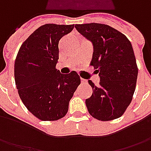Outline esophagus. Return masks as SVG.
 Listing matches in <instances>:
<instances>
[{"mask_svg": "<svg viewBox=\"0 0 151 151\" xmlns=\"http://www.w3.org/2000/svg\"><path fill=\"white\" fill-rule=\"evenodd\" d=\"M81 83L82 84H86L87 83V81H86V80H84V79H81Z\"/></svg>", "mask_w": 151, "mask_h": 151, "instance_id": "obj_1", "label": "esophagus"}]
</instances>
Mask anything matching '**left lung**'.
Listing matches in <instances>:
<instances>
[{
    "mask_svg": "<svg viewBox=\"0 0 151 151\" xmlns=\"http://www.w3.org/2000/svg\"><path fill=\"white\" fill-rule=\"evenodd\" d=\"M75 27L93 45L91 65L100 77L99 86L91 81L92 95L86 100L95 119H119L130 104L135 91L138 67L130 41L112 27L101 23L76 24Z\"/></svg>",
    "mask_w": 151,
    "mask_h": 151,
    "instance_id": "1",
    "label": "left lung"
}]
</instances>
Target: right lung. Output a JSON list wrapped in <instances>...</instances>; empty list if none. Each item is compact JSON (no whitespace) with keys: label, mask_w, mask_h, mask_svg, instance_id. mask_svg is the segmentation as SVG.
I'll list each match as a JSON object with an SVG mask.
<instances>
[{"label":"right lung","mask_w":151,"mask_h":151,"mask_svg":"<svg viewBox=\"0 0 151 151\" xmlns=\"http://www.w3.org/2000/svg\"><path fill=\"white\" fill-rule=\"evenodd\" d=\"M73 28L74 24L39 27L23 42L17 55L14 76L18 94L27 110L40 120L55 121L65 117L81 84L76 71L63 75L55 68L59 41Z\"/></svg>","instance_id":"1"}]
</instances>
